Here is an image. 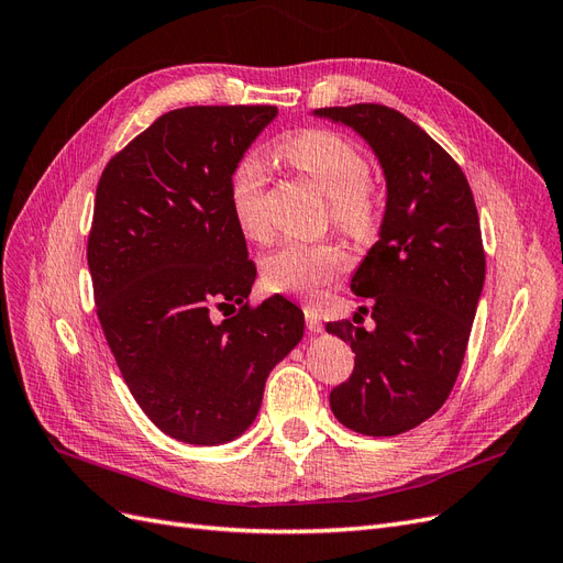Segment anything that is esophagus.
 Returning <instances> with one entry per match:
<instances>
[{
    "instance_id": "34e87169",
    "label": "esophagus",
    "mask_w": 563,
    "mask_h": 563,
    "mask_svg": "<svg viewBox=\"0 0 563 563\" xmlns=\"http://www.w3.org/2000/svg\"><path fill=\"white\" fill-rule=\"evenodd\" d=\"M302 312H305V323H308V329L312 333H321L323 331V323H321V314H319V310L314 308V305H305Z\"/></svg>"
}]
</instances>
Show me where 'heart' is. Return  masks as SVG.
I'll return each instance as SVG.
<instances>
[{
  "mask_svg": "<svg viewBox=\"0 0 563 563\" xmlns=\"http://www.w3.org/2000/svg\"><path fill=\"white\" fill-rule=\"evenodd\" d=\"M277 155L329 197L331 223L356 240L376 234L380 225V192L368 178V164L345 135L329 129H305L279 143ZM263 166L246 157L232 168L230 209L246 240H265ZM350 269V255L335 244L288 242L265 255L263 284L275 294L317 298Z\"/></svg>",
  "mask_w": 563,
  "mask_h": 563,
  "instance_id": "obj_1",
  "label": "heart"
}]
</instances>
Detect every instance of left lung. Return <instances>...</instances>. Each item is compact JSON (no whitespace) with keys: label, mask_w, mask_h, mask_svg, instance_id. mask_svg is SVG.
I'll return each instance as SVG.
<instances>
[{"label":"left lung","mask_w":563,"mask_h":563,"mask_svg":"<svg viewBox=\"0 0 563 563\" xmlns=\"http://www.w3.org/2000/svg\"><path fill=\"white\" fill-rule=\"evenodd\" d=\"M314 114L360 133L387 183L380 240L350 284L376 329L354 327L360 314L327 323L356 354L331 411L360 434L395 437L444 406L463 366L486 277L479 213L463 168L401 112L356 103Z\"/></svg>","instance_id":"1"}]
</instances>
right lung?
I'll list each match as a JSON object with an SVG mask.
<instances>
[{
	"instance_id": "right-lung-1",
	"label": "right lung",
	"mask_w": 563,
	"mask_h": 563,
	"mask_svg": "<svg viewBox=\"0 0 563 563\" xmlns=\"http://www.w3.org/2000/svg\"><path fill=\"white\" fill-rule=\"evenodd\" d=\"M275 117V106L172 110L117 152L96 187V314L133 399L185 444L249 430L269 371L302 338L294 302L249 305L255 265L230 209L232 168ZM234 303V318L212 319Z\"/></svg>"
}]
</instances>
